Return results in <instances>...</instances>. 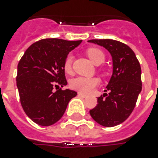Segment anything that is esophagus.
<instances>
[{"label":"esophagus","mask_w":158,"mask_h":158,"mask_svg":"<svg viewBox=\"0 0 158 158\" xmlns=\"http://www.w3.org/2000/svg\"><path fill=\"white\" fill-rule=\"evenodd\" d=\"M78 95H79V97H81V98H86V97H87L86 94H82V93H79V94H78Z\"/></svg>","instance_id":"34e87169"}]
</instances>
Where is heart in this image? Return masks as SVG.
<instances>
[{
	"label": "heart",
	"mask_w": 158,
	"mask_h": 158,
	"mask_svg": "<svg viewBox=\"0 0 158 158\" xmlns=\"http://www.w3.org/2000/svg\"><path fill=\"white\" fill-rule=\"evenodd\" d=\"M87 56L91 60V61L95 64H100L105 60V55L98 48H90L86 51ZM72 61L73 56L68 55L64 59V70L67 74L72 73ZM99 84V79L98 78H86V77H76L70 81L69 86L72 89L77 90L80 93L90 94L94 91L95 88Z\"/></svg>",
	"instance_id": "heart-1"
}]
</instances>
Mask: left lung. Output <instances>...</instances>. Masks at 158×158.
<instances>
[{
	"label": "left lung",
	"mask_w": 158,
	"mask_h": 158,
	"mask_svg": "<svg viewBox=\"0 0 158 158\" xmlns=\"http://www.w3.org/2000/svg\"><path fill=\"white\" fill-rule=\"evenodd\" d=\"M89 43L102 46L110 53L113 74L106 92L98 98L97 106L89 110L99 125L113 127L124 122L132 113L142 90L141 67L131 48L112 39H92Z\"/></svg>",
	"instance_id": "1"
}]
</instances>
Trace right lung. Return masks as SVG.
Segmentation results:
<instances>
[{
  "label": "right lung",
  "instance_id": "add662e5",
  "mask_svg": "<svg viewBox=\"0 0 158 158\" xmlns=\"http://www.w3.org/2000/svg\"><path fill=\"white\" fill-rule=\"evenodd\" d=\"M82 41L46 38L33 43L18 64L16 84L24 112L33 122L49 126L63 116L77 93L54 87L67 84L63 64L69 52Z\"/></svg>",
  "mask_w": 158,
  "mask_h": 158
}]
</instances>
